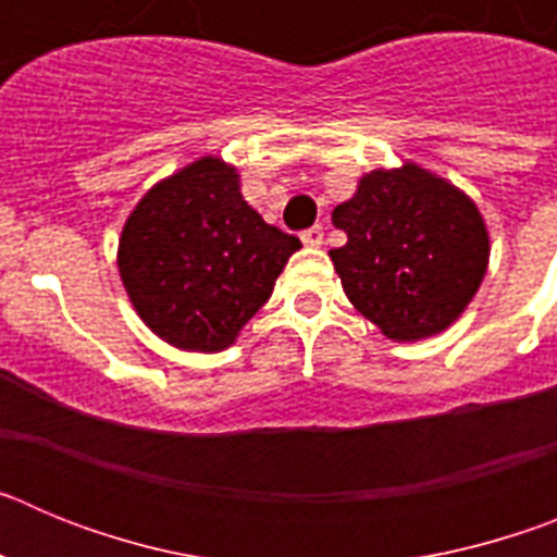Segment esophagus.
I'll use <instances>...</instances> for the list:
<instances>
[{"instance_id":"34e87169","label":"esophagus","mask_w":557,"mask_h":557,"mask_svg":"<svg viewBox=\"0 0 557 557\" xmlns=\"http://www.w3.org/2000/svg\"><path fill=\"white\" fill-rule=\"evenodd\" d=\"M301 243L304 245H321L323 243V225H312V228L301 231Z\"/></svg>"}]
</instances>
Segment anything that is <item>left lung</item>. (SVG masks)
I'll list each match as a JSON object with an SVG mask.
<instances>
[{"instance_id": "8db88e82", "label": "left lung", "mask_w": 557, "mask_h": 557, "mask_svg": "<svg viewBox=\"0 0 557 557\" xmlns=\"http://www.w3.org/2000/svg\"><path fill=\"white\" fill-rule=\"evenodd\" d=\"M332 223L348 236L329 250L348 301L391 339L444 332L488 268V231L476 206L416 164L368 172Z\"/></svg>"}]
</instances>
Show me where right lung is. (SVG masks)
<instances>
[{
  "label": "right lung",
  "mask_w": 557,
  "mask_h": 557,
  "mask_svg": "<svg viewBox=\"0 0 557 557\" xmlns=\"http://www.w3.org/2000/svg\"><path fill=\"white\" fill-rule=\"evenodd\" d=\"M301 239L264 223L239 175L206 156L152 186L120 239V275L141 321L186 351H223L273 293Z\"/></svg>",
  "instance_id": "right-lung-1"
}]
</instances>
